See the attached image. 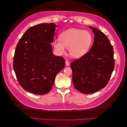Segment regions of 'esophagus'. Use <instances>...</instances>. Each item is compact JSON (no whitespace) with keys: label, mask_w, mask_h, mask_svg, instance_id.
<instances>
[{"label":"esophagus","mask_w":127,"mask_h":127,"mask_svg":"<svg viewBox=\"0 0 127 127\" xmlns=\"http://www.w3.org/2000/svg\"><path fill=\"white\" fill-rule=\"evenodd\" d=\"M65 63H66V65L67 66L69 65V61L68 60H66V62H65Z\"/></svg>","instance_id":"34e87169"}]
</instances>
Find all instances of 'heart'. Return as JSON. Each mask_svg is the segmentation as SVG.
<instances>
[{"label": "heart", "instance_id": "obj_1", "mask_svg": "<svg viewBox=\"0 0 127 127\" xmlns=\"http://www.w3.org/2000/svg\"><path fill=\"white\" fill-rule=\"evenodd\" d=\"M93 42V36L88 31L78 29H70L61 33L60 39H55L53 45L57 55H62L68 48L70 56L79 58L88 51Z\"/></svg>", "mask_w": 127, "mask_h": 127}]
</instances>
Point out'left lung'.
<instances>
[{
	"label": "left lung",
	"instance_id": "left-lung-1",
	"mask_svg": "<svg viewBox=\"0 0 127 127\" xmlns=\"http://www.w3.org/2000/svg\"><path fill=\"white\" fill-rule=\"evenodd\" d=\"M94 34L90 50L71 63L72 83L83 94L95 93L109 82L114 68V52L106 36L98 29L90 26Z\"/></svg>",
	"mask_w": 127,
	"mask_h": 127
}]
</instances>
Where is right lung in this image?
<instances>
[{
	"label": "right lung",
	"instance_id": "obj_1",
	"mask_svg": "<svg viewBox=\"0 0 127 127\" xmlns=\"http://www.w3.org/2000/svg\"><path fill=\"white\" fill-rule=\"evenodd\" d=\"M53 23L31 27L19 40L15 51L13 68L24 90L44 95L52 89L56 76L64 68L65 60L53 54Z\"/></svg>",
	"mask_w": 127,
	"mask_h": 127
}]
</instances>
